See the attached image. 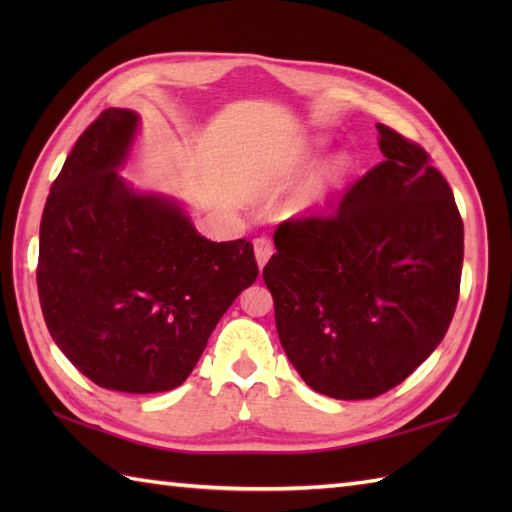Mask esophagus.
Returning <instances> with one entry per match:
<instances>
[{"label":"esophagus","mask_w":512,"mask_h":512,"mask_svg":"<svg viewBox=\"0 0 512 512\" xmlns=\"http://www.w3.org/2000/svg\"><path fill=\"white\" fill-rule=\"evenodd\" d=\"M253 248H255L257 266L264 268L266 262L270 259V255H273V244H270V239H266V237H257L253 242Z\"/></svg>","instance_id":"esophagus-1"}]
</instances>
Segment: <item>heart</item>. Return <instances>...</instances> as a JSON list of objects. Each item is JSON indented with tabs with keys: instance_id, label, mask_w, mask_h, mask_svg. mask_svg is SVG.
<instances>
[{
	"instance_id": "heart-1",
	"label": "heart",
	"mask_w": 512,
	"mask_h": 512,
	"mask_svg": "<svg viewBox=\"0 0 512 512\" xmlns=\"http://www.w3.org/2000/svg\"><path fill=\"white\" fill-rule=\"evenodd\" d=\"M323 143L325 140L321 136H314L308 143V154L319 151ZM352 169L354 158L347 154V151H336V154L325 160L319 171L314 173L308 182H303L297 193L292 195L288 202V211L297 217L317 213L332 200V195L343 187V182L350 178Z\"/></svg>"
}]
</instances>
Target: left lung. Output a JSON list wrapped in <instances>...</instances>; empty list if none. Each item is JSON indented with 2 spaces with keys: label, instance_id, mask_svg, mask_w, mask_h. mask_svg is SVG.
<instances>
[{
  "label": "left lung",
  "instance_id": "obj_1",
  "mask_svg": "<svg viewBox=\"0 0 512 512\" xmlns=\"http://www.w3.org/2000/svg\"><path fill=\"white\" fill-rule=\"evenodd\" d=\"M380 162L328 217L277 228L264 281L286 356L306 385L367 400L444 339L458 303L464 226L422 147L376 125Z\"/></svg>",
  "mask_w": 512,
  "mask_h": 512
}]
</instances>
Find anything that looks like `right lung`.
Here are the masks:
<instances>
[{"label":"right lung","instance_id":"add662e5","mask_svg":"<svg viewBox=\"0 0 512 512\" xmlns=\"http://www.w3.org/2000/svg\"><path fill=\"white\" fill-rule=\"evenodd\" d=\"M140 116L110 107L76 140L39 231L37 286L59 350L92 383L125 394L182 385L239 292L253 244L211 242L184 202L136 189Z\"/></svg>","mask_w":512,"mask_h":512}]
</instances>
